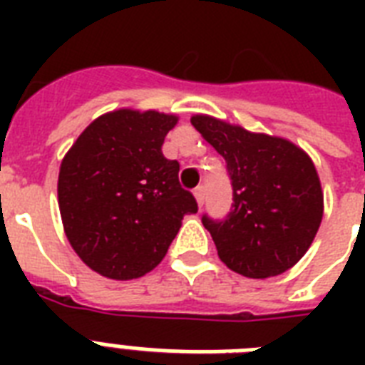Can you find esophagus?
<instances>
[{"instance_id": "1", "label": "esophagus", "mask_w": 365, "mask_h": 365, "mask_svg": "<svg viewBox=\"0 0 365 365\" xmlns=\"http://www.w3.org/2000/svg\"><path fill=\"white\" fill-rule=\"evenodd\" d=\"M193 193H195V199H197V202H199V206L205 205V197H206L205 187H202V185H199V187L195 189Z\"/></svg>"}]
</instances>
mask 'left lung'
Listing matches in <instances>:
<instances>
[{
	"label": "left lung",
	"mask_w": 365,
	"mask_h": 365,
	"mask_svg": "<svg viewBox=\"0 0 365 365\" xmlns=\"http://www.w3.org/2000/svg\"><path fill=\"white\" fill-rule=\"evenodd\" d=\"M191 125L227 163L233 205L202 216L217 255L248 278L282 274L305 255L322 222L324 195L311 157L284 138L248 132L210 115Z\"/></svg>",
	"instance_id": "obj_1"
}]
</instances>
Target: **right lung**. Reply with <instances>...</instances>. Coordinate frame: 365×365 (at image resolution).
Listing matches in <instances>:
<instances>
[{
  "label": "right lung",
  "mask_w": 365,
  "mask_h": 365,
  "mask_svg": "<svg viewBox=\"0 0 365 365\" xmlns=\"http://www.w3.org/2000/svg\"><path fill=\"white\" fill-rule=\"evenodd\" d=\"M176 123L159 111H111L81 132L60 165L66 237L102 277L130 280L153 271L183 216L199 210L180 185V163L160 149Z\"/></svg>",
  "instance_id": "right-lung-1"
}]
</instances>
